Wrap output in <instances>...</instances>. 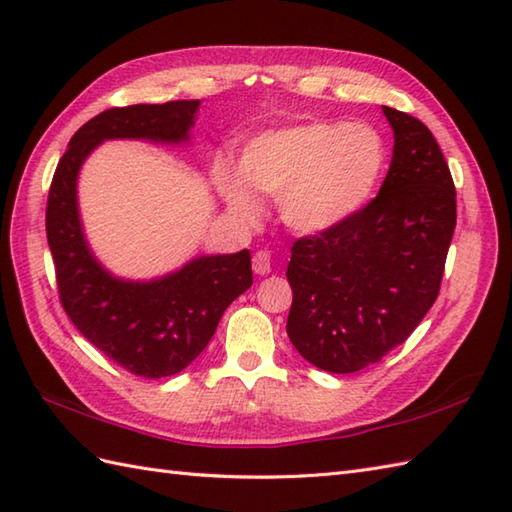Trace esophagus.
Returning <instances> with one entry per match:
<instances>
[{
	"label": "esophagus",
	"instance_id": "34e87169",
	"mask_svg": "<svg viewBox=\"0 0 512 512\" xmlns=\"http://www.w3.org/2000/svg\"><path fill=\"white\" fill-rule=\"evenodd\" d=\"M253 270L257 275H268L273 270V262H270L268 250H257L253 255Z\"/></svg>",
	"mask_w": 512,
	"mask_h": 512
}]
</instances>
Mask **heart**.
I'll return each mask as SVG.
<instances>
[{"label": "heart", "mask_w": 512, "mask_h": 512, "mask_svg": "<svg viewBox=\"0 0 512 512\" xmlns=\"http://www.w3.org/2000/svg\"><path fill=\"white\" fill-rule=\"evenodd\" d=\"M387 165L383 134L369 123L314 121L255 136L233 169L215 171V187L235 215L253 220L257 200L245 187L279 198L284 222L299 233H325L372 198Z\"/></svg>", "instance_id": "1"}]
</instances>
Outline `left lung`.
<instances>
[{"label":"left lung","mask_w":512,"mask_h":512,"mask_svg":"<svg viewBox=\"0 0 512 512\" xmlns=\"http://www.w3.org/2000/svg\"><path fill=\"white\" fill-rule=\"evenodd\" d=\"M394 156L376 198L292 244L286 330L314 367L352 374L405 343L436 303L455 228V187L429 127L383 105Z\"/></svg>","instance_id":"left-lung-1"}]
</instances>
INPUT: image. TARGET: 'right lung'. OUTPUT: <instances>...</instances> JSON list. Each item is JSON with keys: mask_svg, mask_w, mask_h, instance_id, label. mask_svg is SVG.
I'll use <instances>...</instances> for the list:
<instances>
[{"mask_svg": "<svg viewBox=\"0 0 512 512\" xmlns=\"http://www.w3.org/2000/svg\"><path fill=\"white\" fill-rule=\"evenodd\" d=\"M200 101L112 107L70 140L50 184L46 233L61 306L85 339L127 372H182L209 345L224 310L253 286L250 253L198 257L176 273L127 281L107 273L85 242L76 178L90 151L112 138L187 143Z\"/></svg>", "mask_w": 512, "mask_h": 512, "instance_id": "right-lung-1", "label": "right lung"}]
</instances>
